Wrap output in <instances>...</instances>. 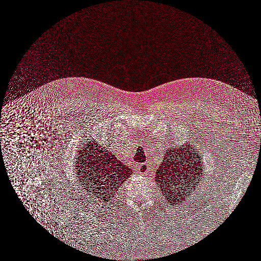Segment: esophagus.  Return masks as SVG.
I'll use <instances>...</instances> for the list:
<instances>
[{
	"mask_svg": "<svg viewBox=\"0 0 261 261\" xmlns=\"http://www.w3.org/2000/svg\"><path fill=\"white\" fill-rule=\"evenodd\" d=\"M138 168H139V172L140 173H146L147 172V171H148V167H147V164H144V163H143V164H140L139 166H138Z\"/></svg>",
	"mask_w": 261,
	"mask_h": 261,
	"instance_id": "obj_1",
	"label": "esophagus"
}]
</instances>
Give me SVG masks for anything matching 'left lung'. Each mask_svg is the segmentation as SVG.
<instances>
[{"label":"left lung","instance_id":"left-lung-1","mask_svg":"<svg viewBox=\"0 0 261 261\" xmlns=\"http://www.w3.org/2000/svg\"><path fill=\"white\" fill-rule=\"evenodd\" d=\"M164 160L156 171L158 187L167 198V202L175 203L180 198L194 191L202 175V163L199 153L193 147L171 148L164 153Z\"/></svg>","mask_w":261,"mask_h":261}]
</instances>
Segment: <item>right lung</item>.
<instances>
[{
	"mask_svg": "<svg viewBox=\"0 0 261 261\" xmlns=\"http://www.w3.org/2000/svg\"><path fill=\"white\" fill-rule=\"evenodd\" d=\"M79 153L76 172L85 191L97 198L99 203L112 201L132 171L118 161L114 153L93 141Z\"/></svg>",
	"mask_w": 261,
	"mask_h": 261,
	"instance_id": "add662e5",
	"label": "right lung"
}]
</instances>
